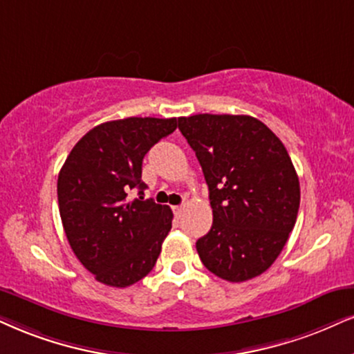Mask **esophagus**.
Listing matches in <instances>:
<instances>
[{
    "instance_id": "34e87169",
    "label": "esophagus",
    "mask_w": 354,
    "mask_h": 354,
    "mask_svg": "<svg viewBox=\"0 0 354 354\" xmlns=\"http://www.w3.org/2000/svg\"><path fill=\"white\" fill-rule=\"evenodd\" d=\"M172 212L176 216H182V212H184V207L182 205H176V207H172Z\"/></svg>"
}]
</instances>
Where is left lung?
<instances>
[{"label": "left lung", "instance_id": "obj_1", "mask_svg": "<svg viewBox=\"0 0 354 354\" xmlns=\"http://www.w3.org/2000/svg\"><path fill=\"white\" fill-rule=\"evenodd\" d=\"M178 129L210 192L213 225L197 241L200 259L230 282L259 276L281 254L297 220L300 185L289 152L248 115L178 118Z\"/></svg>", "mask_w": 354, "mask_h": 354}]
</instances>
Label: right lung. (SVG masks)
Listing matches in <instances>:
<instances>
[{"instance_id": "add662e5", "label": "right lung", "mask_w": 354, "mask_h": 354, "mask_svg": "<svg viewBox=\"0 0 354 354\" xmlns=\"http://www.w3.org/2000/svg\"><path fill=\"white\" fill-rule=\"evenodd\" d=\"M177 118H124L95 126L59 172L57 197L68 244L98 282L128 287L151 272L172 228V210L144 200L142 159ZM139 188L142 197L127 198Z\"/></svg>"}]
</instances>
